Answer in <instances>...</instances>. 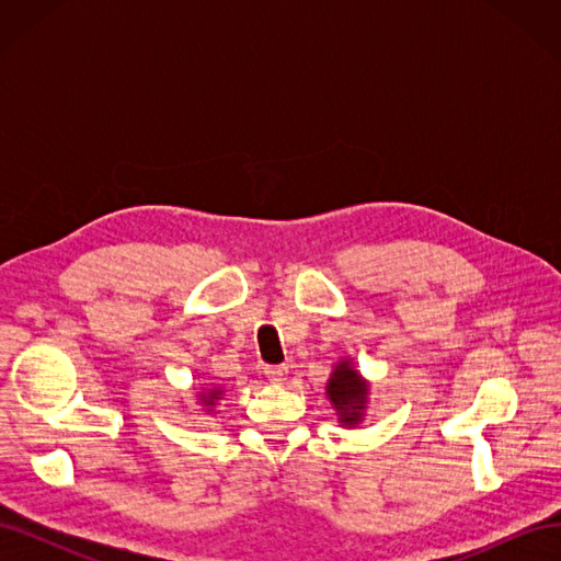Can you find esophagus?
<instances>
[{
  "label": "esophagus",
  "mask_w": 561,
  "mask_h": 561,
  "mask_svg": "<svg viewBox=\"0 0 561 561\" xmlns=\"http://www.w3.org/2000/svg\"><path fill=\"white\" fill-rule=\"evenodd\" d=\"M264 375H266L268 381L280 383V381H285V377H287V367H283V365H266V367H264Z\"/></svg>",
  "instance_id": "34e87169"
}]
</instances>
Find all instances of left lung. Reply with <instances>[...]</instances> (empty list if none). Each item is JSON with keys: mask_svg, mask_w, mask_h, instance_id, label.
Here are the masks:
<instances>
[{"mask_svg": "<svg viewBox=\"0 0 561 561\" xmlns=\"http://www.w3.org/2000/svg\"><path fill=\"white\" fill-rule=\"evenodd\" d=\"M328 396L334 404V410L342 414V423L353 426L360 421V410L367 400V386L363 383L360 375L351 369L348 363H339L334 375L328 383Z\"/></svg>", "mask_w": 561, "mask_h": 561, "instance_id": "8db88e82", "label": "left lung"}]
</instances>
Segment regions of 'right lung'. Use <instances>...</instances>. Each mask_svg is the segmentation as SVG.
<instances>
[{
	"label": "right lung",
	"mask_w": 561,
	"mask_h": 561,
	"mask_svg": "<svg viewBox=\"0 0 561 561\" xmlns=\"http://www.w3.org/2000/svg\"><path fill=\"white\" fill-rule=\"evenodd\" d=\"M219 393H222V390H210V393H208V396H206V402H208V404H210V402H213V400H217V396H219Z\"/></svg>",
	"instance_id": "add662e5"
}]
</instances>
